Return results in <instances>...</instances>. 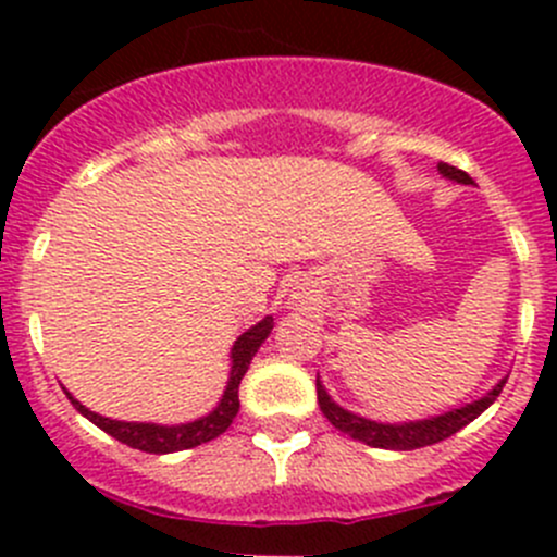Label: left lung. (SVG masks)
I'll list each match as a JSON object with an SVG mask.
<instances>
[{
  "label": "left lung",
  "instance_id": "8db88e82",
  "mask_svg": "<svg viewBox=\"0 0 557 557\" xmlns=\"http://www.w3.org/2000/svg\"><path fill=\"white\" fill-rule=\"evenodd\" d=\"M440 172L445 174V177L458 180V183H466V185L474 183V180H471L463 170H458V166L453 164H445V161H440ZM504 383H507V380H502V383L493 387L487 396H482L480 401L466 404V407L453 409V412L440 414V418L418 420V423H401V425L374 423V420L358 418V414L347 412V409H342L339 404L331 401L323 385L320 383L314 385H318L320 412H323L325 418H329V423L334 425V429H339L342 434H347L356 442H363V445L369 447H383V450H418V447H429V445H436V442L447 440V436H453L455 431H460L463 425H469L471 420L480 418V414L496 401Z\"/></svg>",
  "mask_w": 557,
  "mask_h": 557
}]
</instances>
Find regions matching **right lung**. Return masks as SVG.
<instances>
[{"label":"right lung","instance_id":"1","mask_svg":"<svg viewBox=\"0 0 557 557\" xmlns=\"http://www.w3.org/2000/svg\"><path fill=\"white\" fill-rule=\"evenodd\" d=\"M274 329L272 318H263L261 323L247 329L232 347V377H228L226 393H223L221 404L212 409L210 414H205L201 420H194V423H185V425H153V423H121V420H110L102 418V414L91 412V409L83 407L77 398H72L70 393V401L83 418L91 420L94 425L110 434L112 440L123 442V445L134 447V450H143V453H156V455H164V453H177V450H190L196 445H205V442L215 440L221 436L223 431L232 425V420L237 418L239 412V383H243L247 367H250L252 356L258 352L261 342L267 339L269 331Z\"/></svg>","mask_w":557,"mask_h":557}]
</instances>
